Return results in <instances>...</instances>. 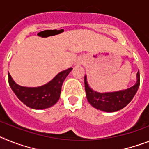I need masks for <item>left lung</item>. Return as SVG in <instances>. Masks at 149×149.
Returning <instances> with one entry per match:
<instances>
[{
	"mask_svg": "<svg viewBox=\"0 0 149 149\" xmlns=\"http://www.w3.org/2000/svg\"><path fill=\"white\" fill-rule=\"evenodd\" d=\"M136 78L137 81L136 84L127 89L115 92L99 93L89 88L86 81V77H85L86 98L91 105L98 110L106 112H115L120 111L126 107L136 95L140 82L139 71L137 72Z\"/></svg>",
	"mask_w": 149,
	"mask_h": 149,
	"instance_id": "left-lung-1",
	"label": "left lung"
}]
</instances>
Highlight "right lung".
I'll list each match as a JSON object with an SVG mask.
<instances>
[{
	"mask_svg": "<svg viewBox=\"0 0 149 149\" xmlns=\"http://www.w3.org/2000/svg\"><path fill=\"white\" fill-rule=\"evenodd\" d=\"M72 70L71 67L62 71L48 83L35 88L19 86L8 73L9 85L17 98L26 106L33 109H45L55 104L59 100L63 81Z\"/></svg>",
	"mask_w": 149,
	"mask_h": 149,
	"instance_id": "right-lung-1",
	"label": "right lung"
}]
</instances>
